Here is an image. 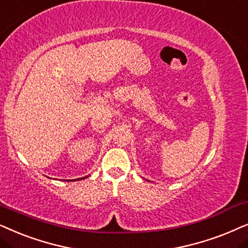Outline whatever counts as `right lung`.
<instances>
[{
    "label": "right lung",
    "instance_id": "1",
    "mask_svg": "<svg viewBox=\"0 0 248 248\" xmlns=\"http://www.w3.org/2000/svg\"><path fill=\"white\" fill-rule=\"evenodd\" d=\"M80 179H84V178H80ZM79 180V179H78Z\"/></svg>",
    "mask_w": 248,
    "mask_h": 248
}]
</instances>
